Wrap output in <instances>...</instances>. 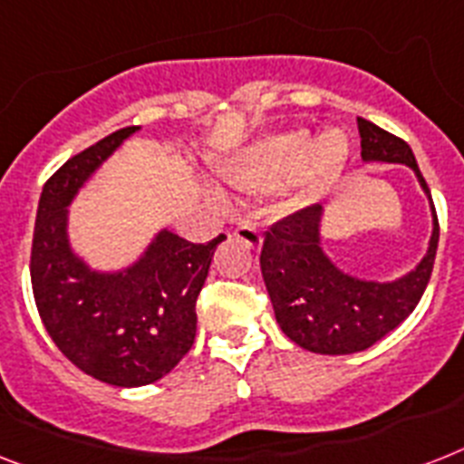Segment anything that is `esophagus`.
<instances>
[{
    "instance_id": "1",
    "label": "esophagus",
    "mask_w": 464,
    "mask_h": 464,
    "mask_svg": "<svg viewBox=\"0 0 464 464\" xmlns=\"http://www.w3.org/2000/svg\"><path fill=\"white\" fill-rule=\"evenodd\" d=\"M233 236L238 240H243V243L247 245V247H252V250H257L259 245H262V231H259V226L255 224V221H240V224L236 226Z\"/></svg>"
}]
</instances>
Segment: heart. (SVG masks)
Masks as SVG:
<instances>
[{"label": "heart", "mask_w": 464, "mask_h": 464, "mask_svg": "<svg viewBox=\"0 0 464 464\" xmlns=\"http://www.w3.org/2000/svg\"><path fill=\"white\" fill-rule=\"evenodd\" d=\"M350 154L343 130L329 128L317 138L303 128L269 135L247 150L228 179L247 193H276L297 183L304 193H319L341 176Z\"/></svg>", "instance_id": "b5f03b06"}]
</instances>
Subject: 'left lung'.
Wrapping results in <instances>:
<instances>
[{
    "label": "left lung",
    "mask_w": 464,
    "mask_h": 464,
    "mask_svg": "<svg viewBox=\"0 0 464 464\" xmlns=\"http://www.w3.org/2000/svg\"><path fill=\"white\" fill-rule=\"evenodd\" d=\"M364 161L405 164L427 193L434 231L427 255L405 276L379 284L338 269L322 247V205L304 207L265 233L259 266L274 314L285 336L319 355H350L372 348L402 324L424 295L436 247L439 217L410 145L367 119H357Z\"/></svg>",
    "instance_id": "1"
}]
</instances>
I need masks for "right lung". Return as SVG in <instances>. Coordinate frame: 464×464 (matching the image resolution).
<instances>
[{
  "instance_id": "right-lung-1",
  "label": "right lung",
  "mask_w": 464,
  "mask_h": 464,
  "mask_svg": "<svg viewBox=\"0 0 464 464\" xmlns=\"http://www.w3.org/2000/svg\"><path fill=\"white\" fill-rule=\"evenodd\" d=\"M128 126L71 157L44 183L37 205L30 281L37 312L56 348L100 382L133 389L167 376L193 348L195 303L212 255L226 236L190 243L160 231L121 271L90 269L69 243V205L126 138Z\"/></svg>"
}]
</instances>
